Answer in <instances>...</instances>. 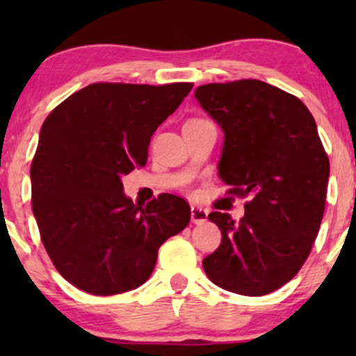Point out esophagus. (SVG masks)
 Wrapping results in <instances>:
<instances>
[{"mask_svg":"<svg viewBox=\"0 0 356 356\" xmlns=\"http://www.w3.org/2000/svg\"><path fill=\"white\" fill-rule=\"evenodd\" d=\"M207 211L206 209L199 207V206H193L191 207V222L193 223H204L207 220Z\"/></svg>","mask_w":356,"mask_h":356,"instance_id":"1","label":"esophagus"}]
</instances>
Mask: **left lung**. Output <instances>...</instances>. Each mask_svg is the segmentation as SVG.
Returning a JSON list of instances; mask_svg holds the SVG:
<instances>
[{
    "label": "left lung",
    "mask_w": 356,
    "mask_h": 356,
    "mask_svg": "<svg viewBox=\"0 0 356 356\" xmlns=\"http://www.w3.org/2000/svg\"><path fill=\"white\" fill-rule=\"evenodd\" d=\"M194 97L223 131L218 177L228 194L250 196L240 222L209 213L222 243L202 267L223 290L267 295L298 274L323 220L329 159L318 126L303 102L262 81L199 86Z\"/></svg>",
    "instance_id": "8db88e82"
}]
</instances>
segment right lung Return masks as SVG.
Here are the masks:
<instances>
[{"instance_id":"obj_1","label":"right lung","mask_w":356,"mask_h":356,"mask_svg":"<svg viewBox=\"0 0 356 356\" xmlns=\"http://www.w3.org/2000/svg\"><path fill=\"white\" fill-rule=\"evenodd\" d=\"M191 89V82H99L47 116L31 167L32 211L56 270L79 290L108 296L138 289L159 248L189 223L184 199L160 194L134 204L121 177L144 167L155 129Z\"/></svg>"}]
</instances>
